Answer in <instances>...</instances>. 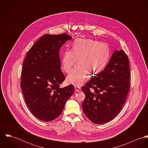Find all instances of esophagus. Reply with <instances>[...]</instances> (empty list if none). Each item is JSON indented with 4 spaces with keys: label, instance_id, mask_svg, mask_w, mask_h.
<instances>
[{
    "label": "esophagus",
    "instance_id": "esophagus-1",
    "mask_svg": "<svg viewBox=\"0 0 148 148\" xmlns=\"http://www.w3.org/2000/svg\"><path fill=\"white\" fill-rule=\"evenodd\" d=\"M75 90L77 91V92H79L81 90V88L80 86H75Z\"/></svg>",
    "mask_w": 148,
    "mask_h": 148
}]
</instances>
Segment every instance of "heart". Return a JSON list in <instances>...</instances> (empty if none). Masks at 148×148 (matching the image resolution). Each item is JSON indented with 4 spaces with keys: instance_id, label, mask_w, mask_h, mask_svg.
<instances>
[{
    "instance_id": "b5f03b06",
    "label": "heart",
    "mask_w": 148,
    "mask_h": 148,
    "mask_svg": "<svg viewBox=\"0 0 148 148\" xmlns=\"http://www.w3.org/2000/svg\"><path fill=\"white\" fill-rule=\"evenodd\" d=\"M110 49L105 42L92 39H77L72 45V50L64 51L62 66L64 71L69 73L76 63L78 64L67 76L69 83L80 85L86 78L88 72L96 75L100 72L108 63Z\"/></svg>"
}]
</instances>
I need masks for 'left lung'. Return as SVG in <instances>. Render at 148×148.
Here are the masks:
<instances>
[{
  "label": "left lung",
  "mask_w": 148,
  "mask_h": 148,
  "mask_svg": "<svg viewBox=\"0 0 148 148\" xmlns=\"http://www.w3.org/2000/svg\"><path fill=\"white\" fill-rule=\"evenodd\" d=\"M130 68L127 54L115 51L106 68L82 86L85 97V115L93 123L102 124L120 112L130 88Z\"/></svg>",
  "instance_id": "1"
}]
</instances>
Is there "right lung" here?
Here are the masks:
<instances>
[{
    "label": "right lung",
    "instance_id": "obj_1",
    "mask_svg": "<svg viewBox=\"0 0 148 148\" xmlns=\"http://www.w3.org/2000/svg\"><path fill=\"white\" fill-rule=\"evenodd\" d=\"M71 38L66 34L43 35L28 51L23 63L21 86L25 103L31 112L44 121L59 117L74 92L73 85L60 87L65 77L59 51Z\"/></svg>",
    "mask_w": 148,
    "mask_h": 148
}]
</instances>
